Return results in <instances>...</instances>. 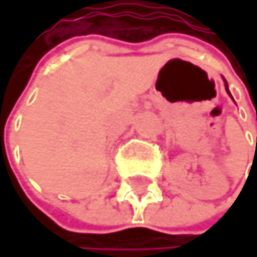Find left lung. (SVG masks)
<instances>
[{
	"mask_svg": "<svg viewBox=\"0 0 257 257\" xmlns=\"http://www.w3.org/2000/svg\"><path fill=\"white\" fill-rule=\"evenodd\" d=\"M224 82H225V78H224ZM225 90H227V93L230 95V91H228V85H227V82H225Z\"/></svg>",
	"mask_w": 257,
	"mask_h": 257,
	"instance_id": "8db88e82",
	"label": "left lung"
}]
</instances>
